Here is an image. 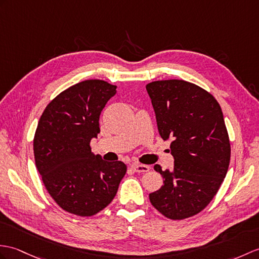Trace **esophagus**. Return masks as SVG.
I'll list each match as a JSON object with an SVG mask.
<instances>
[{
    "instance_id": "esophagus-1",
    "label": "esophagus",
    "mask_w": 259,
    "mask_h": 259,
    "mask_svg": "<svg viewBox=\"0 0 259 259\" xmlns=\"http://www.w3.org/2000/svg\"><path fill=\"white\" fill-rule=\"evenodd\" d=\"M132 169H134L136 172L138 173H144L148 172L150 170V166L146 165V164H139V163H134L131 165Z\"/></svg>"
}]
</instances>
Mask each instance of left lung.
Masks as SVG:
<instances>
[{"label": "left lung", "mask_w": 259, "mask_h": 259, "mask_svg": "<svg viewBox=\"0 0 259 259\" xmlns=\"http://www.w3.org/2000/svg\"><path fill=\"white\" fill-rule=\"evenodd\" d=\"M163 140L171 139L172 170H154L163 178L150 202L165 218L183 220L205 208L224 181L231 144L221 106L194 83L158 80L146 86Z\"/></svg>", "instance_id": "left-lung-1"}]
</instances>
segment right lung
Instances as JSON below:
<instances>
[{
	"label": "right lung",
	"instance_id": "1",
	"mask_svg": "<svg viewBox=\"0 0 259 259\" xmlns=\"http://www.w3.org/2000/svg\"><path fill=\"white\" fill-rule=\"evenodd\" d=\"M117 86L90 79L69 87L47 105L34 137L36 167L48 193L64 211L93 216L109 205L127 172L121 161L95 155L90 140Z\"/></svg>",
	"mask_w": 259,
	"mask_h": 259
}]
</instances>
